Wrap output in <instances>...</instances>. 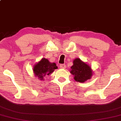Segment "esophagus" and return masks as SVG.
<instances>
[{"mask_svg":"<svg viewBox=\"0 0 121 121\" xmlns=\"http://www.w3.org/2000/svg\"><path fill=\"white\" fill-rule=\"evenodd\" d=\"M59 66H60V68H62V69H65L66 68V65L65 64H61Z\"/></svg>","mask_w":121,"mask_h":121,"instance_id":"obj_1","label":"esophagus"}]
</instances>
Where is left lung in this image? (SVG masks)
Here are the masks:
<instances>
[{
    "label": "left lung",
    "mask_w": 121,
    "mask_h": 121,
    "mask_svg": "<svg viewBox=\"0 0 121 121\" xmlns=\"http://www.w3.org/2000/svg\"><path fill=\"white\" fill-rule=\"evenodd\" d=\"M70 73L74 76L73 78L75 81L81 83L90 79L93 75L91 68L80 58H76L73 60V65L71 66Z\"/></svg>",
    "instance_id": "1"
}]
</instances>
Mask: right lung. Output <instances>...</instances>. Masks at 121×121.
Masks as SVG:
<instances>
[{
  "mask_svg": "<svg viewBox=\"0 0 121 121\" xmlns=\"http://www.w3.org/2000/svg\"><path fill=\"white\" fill-rule=\"evenodd\" d=\"M57 68L55 63H51L48 59L43 58L34 66L33 72L35 76L38 78L39 80H43L46 75H49L52 73Z\"/></svg>",
  "mask_w": 121,
  "mask_h": 121,
  "instance_id": "add662e5",
  "label": "right lung"
}]
</instances>
